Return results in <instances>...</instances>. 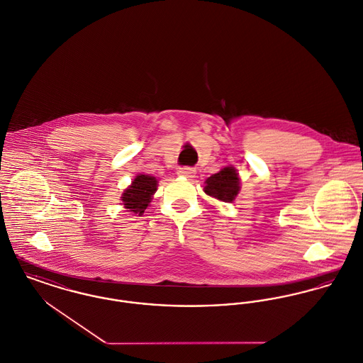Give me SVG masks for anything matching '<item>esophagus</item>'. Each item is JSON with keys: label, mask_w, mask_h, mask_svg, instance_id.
Returning a JSON list of instances; mask_svg holds the SVG:
<instances>
[{"label": "esophagus", "mask_w": 363, "mask_h": 363, "mask_svg": "<svg viewBox=\"0 0 363 363\" xmlns=\"http://www.w3.org/2000/svg\"><path fill=\"white\" fill-rule=\"evenodd\" d=\"M194 174H196V171L191 169V167H181V169L178 170V175L185 177V178H193Z\"/></svg>", "instance_id": "obj_1"}]
</instances>
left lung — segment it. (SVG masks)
Here are the masks:
<instances>
[{
  "mask_svg": "<svg viewBox=\"0 0 363 363\" xmlns=\"http://www.w3.org/2000/svg\"><path fill=\"white\" fill-rule=\"evenodd\" d=\"M238 171L233 166H226L206 179L204 193L223 203H233L241 191Z\"/></svg>",
  "mask_w": 363,
  "mask_h": 363,
  "instance_id": "8db88e82",
  "label": "left lung"
}]
</instances>
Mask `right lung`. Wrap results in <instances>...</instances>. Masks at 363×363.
Instances as JSON below:
<instances>
[{
	"label": "right lung",
	"instance_id": "1",
	"mask_svg": "<svg viewBox=\"0 0 363 363\" xmlns=\"http://www.w3.org/2000/svg\"><path fill=\"white\" fill-rule=\"evenodd\" d=\"M156 191L157 179L153 175L138 174L122 193V206L128 210V213L141 216L150 207Z\"/></svg>",
	"mask_w": 363,
	"mask_h": 363
}]
</instances>
